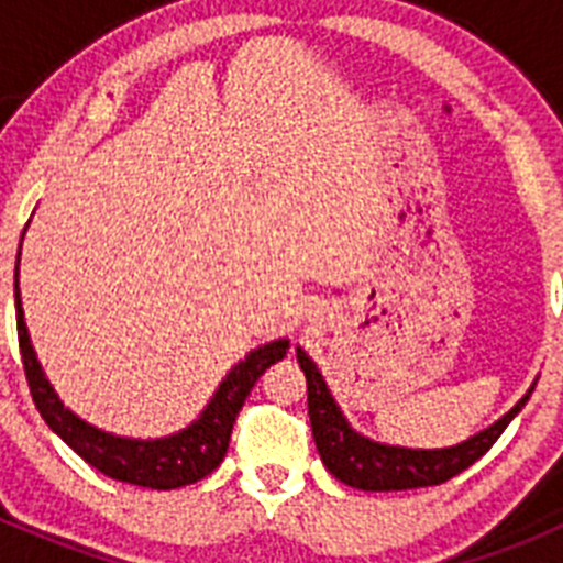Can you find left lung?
<instances>
[{
  "label": "left lung",
  "instance_id": "left-lung-1",
  "mask_svg": "<svg viewBox=\"0 0 563 563\" xmlns=\"http://www.w3.org/2000/svg\"><path fill=\"white\" fill-rule=\"evenodd\" d=\"M298 366L307 377V409H310L312 437L321 462L335 479L357 490H411V487H429L449 482L462 474L485 454L501 431L510 426L516 415L525 409L536 386L516 402L514 409L501 415L494 426L482 429L479 434L449 445V449H402L386 442L369 440L350 426L341 406L332 397L324 375L318 372L316 361L301 346L296 350Z\"/></svg>",
  "mask_w": 563,
  "mask_h": 563
}]
</instances>
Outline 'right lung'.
I'll use <instances>...</instances> for the list:
<instances>
[{"label":"right lung","instance_id":"right-lung-1","mask_svg":"<svg viewBox=\"0 0 563 563\" xmlns=\"http://www.w3.org/2000/svg\"><path fill=\"white\" fill-rule=\"evenodd\" d=\"M19 253H22V245H19ZM13 296H16L19 350H22L24 375H27L30 395H33L38 415L44 417L49 429L67 442L69 449L76 451L84 462L98 467L103 476L129 482V485L152 487V490H174V487L191 485V482H200L202 476L211 474L213 467H220V462L225 460L233 422H236L242 402L251 395L262 372L271 369V363L282 361L290 350V341L278 338V341L262 343V346L247 352L236 366H231V372L222 377V383L217 386L206 409L200 411V417L186 429L174 431L168 437H154V440L118 437L112 431L89 426L76 411H69L62 397L56 395V389L49 386L42 363L36 357V350L30 343L27 324H24L22 290H19V258L16 276H13Z\"/></svg>","mask_w":563,"mask_h":563}]
</instances>
